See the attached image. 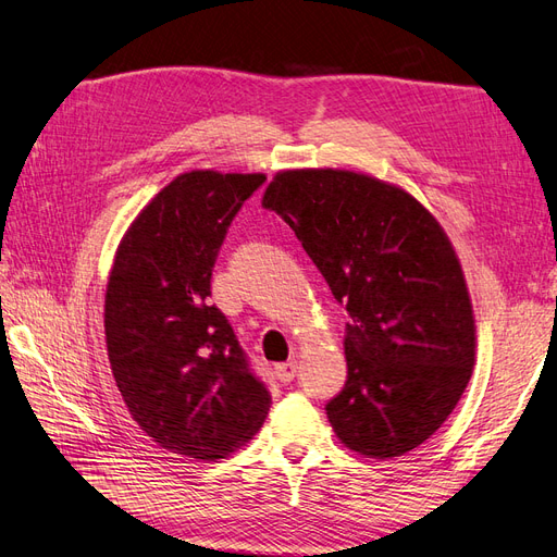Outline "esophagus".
I'll use <instances>...</instances> for the list:
<instances>
[{
	"label": "esophagus",
	"mask_w": 557,
	"mask_h": 557,
	"mask_svg": "<svg viewBox=\"0 0 557 557\" xmlns=\"http://www.w3.org/2000/svg\"><path fill=\"white\" fill-rule=\"evenodd\" d=\"M297 374V362L295 360H288V362H281L276 364V376L283 381V383H290Z\"/></svg>",
	"instance_id": "obj_1"
}]
</instances>
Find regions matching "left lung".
<instances>
[{
	"label": "left lung",
	"instance_id": "8db88e82",
	"mask_svg": "<svg viewBox=\"0 0 557 557\" xmlns=\"http://www.w3.org/2000/svg\"><path fill=\"white\" fill-rule=\"evenodd\" d=\"M346 307L348 381L327 404L339 442L399 458L444 425L476 362L462 264L440 221L395 183L283 170L262 195Z\"/></svg>",
	"mask_w": 557,
	"mask_h": 557
}]
</instances>
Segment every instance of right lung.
<instances>
[{"mask_svg": "<svg viewBox=\"0 0 557 557\" xmlns=\"http://www.w3.org/2000/svg\"><path fill=\"white\" fill-rule=\"evenodd\" d=\"M264 174H178L129 223L109 272L104 334L129 416L164 450L221 460L262 428L272 395L250 374L211 272Z\"/></svg>", "mask_w": 557, "mask_h": 557, "instance_id": "right-lung-1", "label": "right lung"}]
</instances>
